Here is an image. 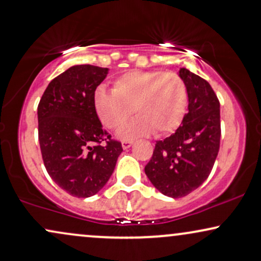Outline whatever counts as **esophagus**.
Returning <instances> with one entry per match:
<instances>
[{
	"instance_id": "34e87169",
	"label": "esophagus",
	"mask_w": 261,
	"mask_h": 261,
	"mask_svg": "<svg viewBox=\"0 0 261 261\" xmlns=\"http://www.w3.org/2000/svg\"><path fill=\"white\" fill-rule=\"evenodd\" d=\"M121 146H122V148H124V149H127V148H130L131 146H133V142H131V141H122Z\"/></svg>"
}]
</instances>
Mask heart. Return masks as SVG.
I'll use <instances>...</instances> for the list:
<instances>
[{"mask_svg":"<svg viewBox=\"0 0 261 261\" xmlns=\"http://www.w3.org/2000/svg\"><path fill=\"white\" fill-rule=\"evenodd\" d=\"M188 99L181 77L163 71H131L115 81L113 92L104 87L94 92L95 110L106 127L121 126L134 110L139 115L119 130V137L126 140L174 131L184 119Z\"/></svg>","mask_w":261,"mask_h":261,"instance_id":"heart-1","label":"heart"}]
</instances>
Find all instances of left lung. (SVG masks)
Listing matches in <instances>:
<instances>
[{
	"instance_id": "1",
	"label": "left lung",
	"mask_w": 261,
	"mask_h": 261,
	"mask_svg": "<svg viewBox=\"0 0 261 261\" xmlns=\"http://www.w3.org/2000/svg\"><path fill=\"white\" fill-rule=\"evenodd\" d=\"M179 76L188 89V113L181 126L157 141L145 173L163 195L187 196L207 179L220 149V101L207 81L187 68Z\"/></svg>"
}]
</instances>
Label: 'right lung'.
Returning a JSON list of instances; mask_svg holds the SVG:
<instances>
[{
	"mask_svg": "<svg viewBox=\"0 0 261 261\" xmlns=\"http://www.w3.org/2000/svg\"><path fill=\"white\" fill-rule=\"evenodd\" d=\"M108 68L76 65L55 77L38 106V134L44 166L60 188L76 197L100 190L115 168L121 143L103 130L94 92ZM106 141V146L100 143Z\"/></svg>",
	"mask_w": 261,
	"mask_h": 261,
	"instance_id": "right-lung-1",
	"label": "right lung"
}]
</instances>
